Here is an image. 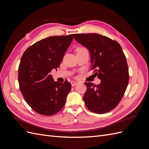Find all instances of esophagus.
Here are the masks:
<instances>
[{"mask_svg": "<svg viewBox=\"0 0 149 149\" xmlns=\"http://www.w3.org/2000/svg\"><path fill=\"white\" fill-rule=\"evenodd\" d=\"M77 84H78L77 82H75V81H72L71 82V84H72V86H75V85H77Z\"/></svg>", "mask_w": 149, "mask_h": 149, "instance_id": "obj_1", "label": "esophagus"}]
</instances>
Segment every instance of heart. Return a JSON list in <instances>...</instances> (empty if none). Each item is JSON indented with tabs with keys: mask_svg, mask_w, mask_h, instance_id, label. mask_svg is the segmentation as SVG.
I'll use <instances>...</instances> for the list:
<instances>
[{
	"mask_svg": "<svg viewBox=\"0 0 149 149\" xmlns=\"http://www.w3.org/2000/svg\"><path fill=\"white\" fill-rule=\"evenodd\" d=\"M86 50V49L84 48V47H79V48L77 49V52L82 51V50Z\"/></svg>",
	"mask_w": 149,
	"mask_h": 149,
	"instance_id": "obj_1",
	"label": "heart"
}]
</instances>
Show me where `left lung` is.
Instances as JSON below:
<instances>
[{"instance_id":"8db88e82","label":"left lung","mask_w":149,"mask_h":149,"mask_svg":"<svg viewBox=\"0 0 149 149\" xmlns=\"http://www.w3.org/2000/svg\"><path fill=\"white\" fill-rule=\"evenodd\" d=\"M75 40L89 50L91 70L99 84L84 83L85 105L93 113L104 114L116 107L124 95L129 79L128 65L120 44L97 33L74 34Z\"/></svg>"}]
</instances>
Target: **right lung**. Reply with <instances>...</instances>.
I'll list each match as a JSON object with an SVG mask.
<instances>
[{
  "label": "right lung",
  "mask_w": 149,
  "mask_h": 149,
  "mask_svg": "<svg viewBox=\"0 0 149 149\" xmlns=\"http://www.w3.org/2000/svg\"><path fill=\"white\" fill-rule=\"evenodd\" d=\"M73 39V34L46 38L28 47L22 56L19 87L28 105L40 115H55L65 106L71 83L54 81L50 73L59 68Z\"/></svg>",
  "instance_id": "add662e5"
}]
</instances>
